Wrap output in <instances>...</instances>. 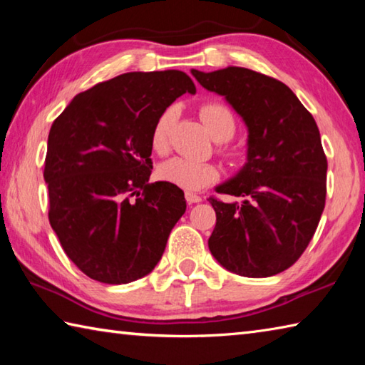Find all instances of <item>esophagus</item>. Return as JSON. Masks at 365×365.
I'll list each match as a JSON object with an SVG mask.
<instances>
[{
	"instance_id": "obj_1",
	"label": "esophagus",
	"mask_w": 365,
	"mask_h": 365,
	"mask_svg": "<svg viewBox=\"0 0 365 365\" xmlns=\"http://www.w3.org/2000/svg\"><path fill=\"white\" fill-rule=\"evenodd\" d=\"M185 200H187L188 205H196V202H201L202 197L193 193V191H185Z\"/></svg>"
}]
</instances>
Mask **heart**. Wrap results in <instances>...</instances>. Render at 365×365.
<instances>
[{
  "label": "heart",
  "mask_w": 365,
  "mask_h": 365,
  "mask_svg": "<svg viewBox=\"0 0 365 365\" xmlns=\"http://www.w3.org/2000/svg\"><path fill=\"white\" fill-rule=\"evenodd\" d=\"M200 114L207 132L211 133L214 140H230L235 132H237V119H235L233 110L225 103H205L200 109ZM174 119L175 108H168L158 115V119L153 123L150 133V146L159 156H164V154L169 153V137ZM222 153L227 158H235V153L232 150H227V148L222 150ZM158 175L160 180L169 182L182 190L197 191L217 182L220 177V170L214 163H207V160L172 158L159 165Z\"/></svg>",
  "instance_id": "heart-1"
}]
</instances>
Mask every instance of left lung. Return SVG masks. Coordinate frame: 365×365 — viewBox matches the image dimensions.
Here are the masks:
<instances>
[{
    "instance_id": "8db88e82",
    "label": "left lung",
    "mask_w": 365,
    "mask_h": 365,
    "mask_svg": "<svg viewBox=\"0 0 365 365\" xmlns=\"http://www.w3.org/2000/svg\"><path fill=\"white\" fill-rule=\"evenodd\" d=\"M206 90L232 104L248 125V163L211 196L215 217L212 256L233 274L261 279L298 261L327 196V156L312 114L274 77L245 67L191 71Z\"/></svg>"
}]
</instances>
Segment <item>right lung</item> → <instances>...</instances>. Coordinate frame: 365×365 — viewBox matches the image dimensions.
Instances as JSON below:
<instances>
[{
	"instance_id": "obj_1",
	"label": "right lung",
	"mask_w": 365,
	"mask_h": 365,
	"mask_svg": "<svg viewBox=\"0 0 365 365\" xmlns=\"http://www.w3.org/2000/svg\"><path fill=\"white\" fill-rule=\"evenodd\" d=\"M183 93H196L185 72H127L78 93L53 122L48 219L90 279L122 285L150 274L187 209L175 185L148 182L153 123Z\"/></svg>"
}]
</instances>
